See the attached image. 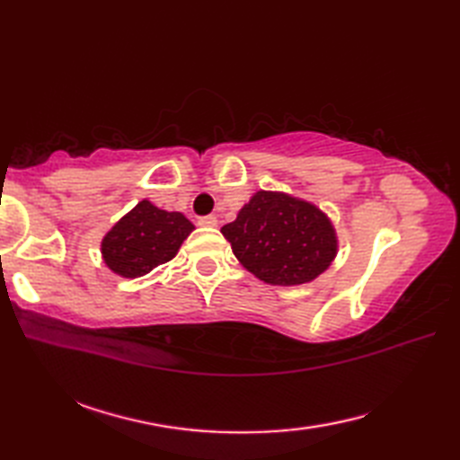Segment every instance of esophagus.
I'll list each match as a JSON object with an SVG mask.
<instances>
[{
	"mask_svg": "<svg viewBox=\"0 0 460 460\" xmlns=\"http://www.w3.org/2000/svg\"><path fill=\"white\" fill-rule=\"evenodd\" d=\"M198 223L201 227H217V217L215 215H205V217H199Z\"/></svg>",
	"mask_w": 460,
	"mask_h": 460,
	"instance_id": "obj_1",
	"label": "esophagus"
}]
</instances>
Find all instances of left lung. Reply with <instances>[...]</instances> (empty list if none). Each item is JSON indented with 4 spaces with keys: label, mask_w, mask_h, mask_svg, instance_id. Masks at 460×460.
I'll return each mask as SVG.
<instances>
[{
    "label": "left lung",
    "mask_w": 460,
    "mask_h": 460,
    "mask_svg": "<svg viewBox=\"0 0 460 460\" xmlns=\"http://www.w3.org/2000/svg\"><path fill=\"white\" fill-rule=\"evenodd\" d=\"M239 262L269 285H305L334 261V225L314 203L282 191H257L221 227Z\"/></svg>",
    "instance_id": "obj_1"
}]
</instances>
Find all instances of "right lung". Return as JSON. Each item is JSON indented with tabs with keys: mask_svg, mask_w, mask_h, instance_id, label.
<instances>
[{
	"mask_svg": "<svg viewBox=\"0 0 460 460\" xmlns=\"http://www.w3.org/2000/svg\"><path fill=\"white\" fill-rule=\"evenodd\" d=\"M193 223L180 211H165L142 199L106 233L102 259L116 275L138 279L172 261L193 231Z\"/></svg>",
	"mask_w": 460,
	"mask_h": 460,
	"instance_id": "right-lung-1",
	"label": "right lung"
}]
</instances>
